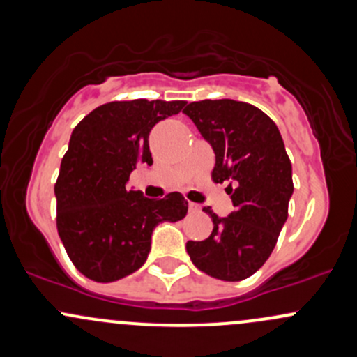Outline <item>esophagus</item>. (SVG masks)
<instances>
[{
    "label": "esophagus",
    "instance_id": "34e87169",
    "mask_svg": "<svg viewBox=\"0 0 357 357\" xmlns=\"http://www.w3.org/2000/svg\"><path fill=\"white\" fill-rule=\"evenodd\" d=\"M188 208H190V212H200V205L193 204V202H190Z\"/></svg>",
    "mask_w": 357,
    "mask_h": 357
}]
</instances>
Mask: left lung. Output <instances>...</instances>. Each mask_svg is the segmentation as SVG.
I'll return each mask as SVG.
<instances>
[{
  "label": "left lung",
  "mask_w": 357,
  "mask_h": 357,
  "mask_svg": "<svg viewBox=\"0 0 357 357\" xmlns=\"http://www.w3.org/2000/svg\"><path fill=\"white\" fill-rule=\"evenodd\" d=\"M183 112L212 145V178L229 181L234 205L227 217L204 207L212 217V234L205 241H188L186 251L195 267L210 277L248 279L275 248L294 191L280 131L264 111L232 99L191 102Z\"/></svg>",
  "instance_id": "8db88e82"
}]
</instances>
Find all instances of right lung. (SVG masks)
Wrapping results in <instances>:
<instances>
[{"instance_id":"obj_1","label":"right lung","mask_w":357,"mask_h":357,"mask_svg":"<svg viewBox=\"0 0 357 357\" xmlns=\"http://www.w3.org/2000/svg\"><path fill=\"white\" fill-rule=\"evenodd\" d=\"M185 100H116L85 116L70 137L56 195V224L73 265L96 282H114L145 264L152 232L181 220L188 202L174 191L152 200L130 190L138 164L152 166L150 130Z\"/></svg>"}]
</instances>
